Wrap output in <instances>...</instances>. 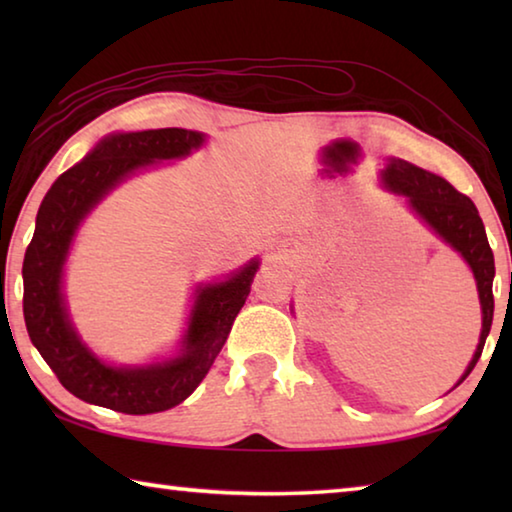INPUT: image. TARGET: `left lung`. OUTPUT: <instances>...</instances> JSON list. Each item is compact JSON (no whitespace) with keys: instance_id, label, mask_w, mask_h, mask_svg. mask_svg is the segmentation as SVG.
<instances>
[{"instance_id":"1","label":"left lung","mask_w":512,"mask_h":512,"mask_svg":"<svg viewBox=\"0 0 512 512\" xmlns=\"http://www.w3.org/2000/svg\"><path fill=\"white\" fill-rule=\"evenodd\" d=\"M384 183L388 189L409 198V205L413 207L415 214H420V219H424V223L438 237H443L456 253H461L474 273L483 311V329L470 366H467L465 375L461 377L463 381L474 370L476 361L481 357L485 339L490 334L492 314H495V296H492L495 255H492L488 237H485L479 210H476L470 198L454 189L445 178L404 160H391V164L384 171Z\"/></svg>"}]
</instances>
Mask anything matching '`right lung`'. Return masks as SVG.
I'll return each instance as SVG.
<instances>
[{"label": "right lung", "mask_w": 512, "mask_h": 512, "mask_svg": "<svg viewBox=\"0 0 512 512\" xmlns=\"http://www.w3.org/2000/svg\"><path fill=\"white\" fill-rule=\"evenodd\" d=\"M201 144L203 135L185 128L110 135L67 169L40 205L22 266L24 323L60 384L83 402L128 415L173 409L201 384L244 307L259 262L246 264L230 280L198 289L180 357L146 368H112L81 343L63 305L60 277L83 216L128 173L155 160L183 158Z\"/></svg>", "instance_id": "obj_1"}]
</instances>
